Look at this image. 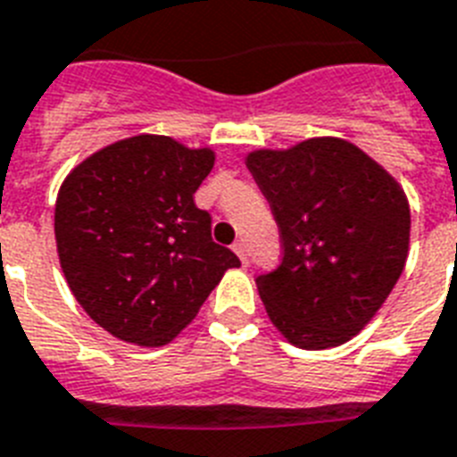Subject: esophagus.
<instances>
[{
  "mask_svg": "<svg viewBox=\"0 0 457 457\" xmlns=\"http://www.w3.org/2000/svg\"><path fill=\"white\" fill-rule=\"evenodd\" d=\"M232 248H235V253L239 255V261L244 262V265H246V262H248V251H246V244H244V241H237V244H235V246H232Z\"/></svg>",
  "mask_w": 457,
  "mask_h": 457,
  "instance_id": "obj_1",
  "label": "esophagus"
}]
</instances>
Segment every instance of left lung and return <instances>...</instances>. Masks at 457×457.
<instances>
[{
    "instance_id": "obj_1",
    "label": "left lung",
    "mask_w": 457,
    "mask_h": 457,
    "mask_svg": "<svg viewBox=\"0 0 457 457\" xmlns=\"http://www.w3.org/2000/svg\"><path fill=\"white\" fill-rule=\"evenodd\" d=\"M246 166L284 246L281 265L255 279L267 317L300 350L347 343L402 277L409 199L383 166L340 138L255 150Z\"/></svg>"
}]
</instances>
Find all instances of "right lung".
Returning <instances> with one entry per match:
<instances>
[{"mask_svg":"<svg viewBox=\"0 0 457 457\" xmlns=\"http://www.w3.org/2000/svg\"><path fill=\"white\" fill-rule=\"evenodd\" d=\"M216 154L169 136H133L84 159L55 199V246L68 287L114 337L170 343L229 267L195 192Z\"/></svg>","mask_w":457,"mask_h":457,"instance_id":"right-lung-1","label":"right lung"}]
</instances>
